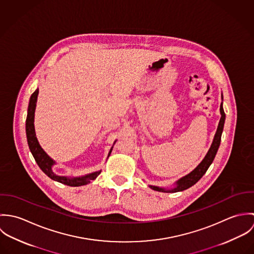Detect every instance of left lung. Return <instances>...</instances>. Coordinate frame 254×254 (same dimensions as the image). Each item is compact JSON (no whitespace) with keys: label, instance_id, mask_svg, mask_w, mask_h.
Instances as JSON below:
<instances>
[{"label":"left lung","instance_id":"8db88e82","mask_svg":"<svg viewBox=\"0 0 254 254\" xmlns=\"http://www.w3.org/2000/svg\"><path fill=\"white\" fill-rule=\"evenodd\" d=\"M220 112H221V118H220V122L218 125L217 131L213 140V143L210 146L207 154L205 155L204 159L199 163V165L193 170L191 171L190 174H188L187 176L181 178L179 181L177 182V187L174 188L173 190H164L155 186H149L152 190H159V191H165V192H176V191H180V190H184L189 189L190 187L193 186L196 182L198 181L207 171L208 167L210 166V164L212 163V161L214 160V157L217 153L218 148L220 145V142H221V136H222V131L224 128V123H225V112L223 109V106L221 104L220 106Z\"/></svg>","mask_w":254,"mask_h":254}]
</instances>
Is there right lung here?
<instances>
[{"label": "right lung", "instance_id": "right-lung-1", "mask_svg": "<svg viewBox=\"0 0 254 254\" xmlns=\"http://www.w3.org/2000/svg\"><path fill=\"white\" fill-rule=\"evenodd\" d=\"M39 90L37 89L36 91L31 95L29 106H28V112H27V118H26V137H27V142L30 148V151L35 158V161L41 170L51 179L55 181L60 182L62 184L70 186V187H79L83 185L89 184L91 180H95L100 174L101 171L91 173L89 175L83 176V177H77V178H67V177H63V176H58L53 173L52 171V166L54 165L53 159L43 150V148L40 146L38 140H37L36 135H35V129H34V112H35V108H36L37 97H38ZM111 150L109 151L110 154Z\"/></svg>", "mask_w": 254, "mask_h": 254}]
</instances>
